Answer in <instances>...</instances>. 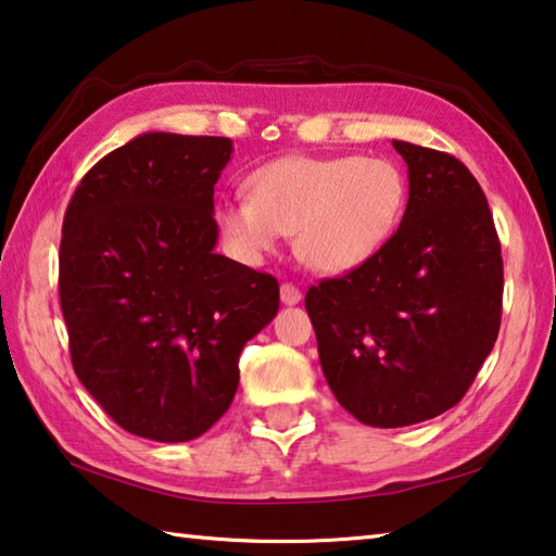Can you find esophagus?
<instances>
[{
	"mask_svg": "<svg viewBox=\"0 0 556 556\" xmlns=\"http://www.w3.org/2000/svg\"><path fill=\"white\" fill-rule=\"evenodd\" d=\"M279 296H281V304L294 306V304H299V301H301V291L294 285H289V281H287V285H281Z\"/></svg>",
	"mask_w": 556,
	"mask_h": 556,
	"instance_id": "1",
	"label": "esophagus"
}]
</instances>
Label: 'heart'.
Segmentation results:
<instances>
[{
  "label": "heart",
  "instance_id": "obj_1",
  "mask_svg": "<svg viewBox=\"0 0 556 556\" xmlns=\"http://www.w3.org/2000/svg\"><path fill=\"white\" fill-rule=\"evenodd\" d=\"M252 195L215 205L235 257L260 262L294 235L318 275H348L378 257L407 213L409 184L384 156H281L250 176Z\"/></svg>",
  "mask_w": 556,
  "mask_h": 556
}]
</instances>
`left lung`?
<instances>
[{
  "instance_id": "8db88e82",
  "label": "left lung",
  "mask_w": 556,
  "mask_h": 556,
  "mask_svg": "<svg viewBox=\"0 0 556 556\" xmlns=\"http://www.w3.org/2000/svg\"><path fill=\"white\" fill-rule=\"evenodd\" d=\"M409 201L378 257L306 291L318 361L345 412L397 429L458 404L501 331L503 257L456 156L394 139Z\"/></svg>"
}]
</instances>
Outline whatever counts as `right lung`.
I'll return each instance as SVG.
<instances>
[{"label": "right lung", "mask_w": 556, "mask_h": 556, "mask_svg": "<svg viewBox=\"0 0 556 556\" xmlns=\"http://www.w3.org/2000/svg\"><path fill=\"white\" fill-rule=\"evenodd\" d=\"M225 137L144 131L75 188L59 287L71 361L117 425L178 444L238 392V357L279 312V285L215 252Z\"/></svg>", "instance_id": "obj_1"}]
</instances>
